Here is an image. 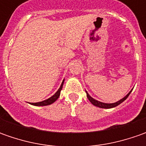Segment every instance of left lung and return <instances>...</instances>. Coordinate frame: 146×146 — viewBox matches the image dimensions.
Listing matches in <instances>:
<instances>
[{"label": "left lung", "instance_id": "1", "mask_svg": "<svg viewBox=\"0 0 146 146\" xmlns=\"http://www.w3.org/2000/svg\"><path fill=\"white\" fill-rule=\"evenodd\" d=\"M132 91H130L127 95H126L124 98H123V99H121L120 101H119V102H115V103H110V104H107V103H103V102H98L97 100H95V99H93L92 97H90L89 96V94L86 92L87 93V98L90 101V102L94 105L95 106H98V107H100V108H106V109H110V108H113V107H115V106H119V104H121L123 101H125L127 97L129 96V94L131 93Z\"/></svg>", "mask_w": 146, "mask_h": 146}]
</instances>
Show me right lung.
Wrapping results in <instances>:
<instances>
[{
    "instance_id": "right-lung-1",
    "label": "right lung",
    "mask_w": 146,
    "mask_h": 146,
    "mask_svg": "<svg viewBox=\"0 0 146 146\" xmlns=\"http://www.w3.org/2000/svg\"><path fill=\"white\" fill-rule=\"evenodd\" d=\"M63 82L62 83V84H61V86L59 88V89L57 91V93H55L53 96H52L51 98H49L47 100H45V101H43V102H36V103H31V105H33V106H48V105H50V104L53 103L58 98H59V96H60V93H61V90H62V85H63Z\"/></svg>"
}]
</instances>
